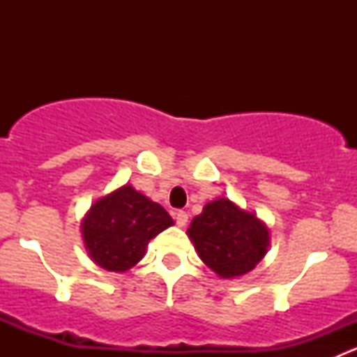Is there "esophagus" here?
Returning <instances> with one entry per match:
<instances>
[{"mask_svg": "<svg viewBox=\"0 0 357 357\" xmlns=\"http://www.w3.org/2000/svg\"><path fill=\"white\" fill-rule=\"evenodd\" d=\"M172 215H174L176 225L181 226V228H183V226H186V222H188V214H186L185 211H176Z\"/></svg>", "mask_w": 357, "mask_h": 357, "instance_id": "34e87169", "label": "esophagus"}]
</instances>
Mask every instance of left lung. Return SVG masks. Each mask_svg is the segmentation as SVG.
I'll list each match as a JSON object with an SVG mask.
<instances>
[{"mask_svg": "<svg viewBox=\"0 0 357 357\" xmlns=\"http://www.w3.org/2000/svg\"><path fill=\"white\" fill-rule=\"evenodd\" d=\"M188 236L200 259L222 278L252 271L268 252V228L228 199L211 202L195 215Z\"/></svg>", "mask_w": 357, "mask_h": 357, "instance_id": "obj_1", "label": "left lung"}]
</instances>
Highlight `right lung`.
Wrapping results in <instances>:
<instances>
[{
	"mask_svg": "<svg viewBox=\"0 0 357 357\" xmlns=\"http://www.w3.org/2000/svg\"><path fill=\"white\" fill-rule=\"evenodd\" d=\"M172 226L162 205L126 185L103 197L82 221L89 255L107 271H128L145 255L153 236Z\"/></svg>",
	"mask_w": 357,
	"mask_h": 357,
	"instance_id": "1",
	"label": "right lung"
}]
</instances>
